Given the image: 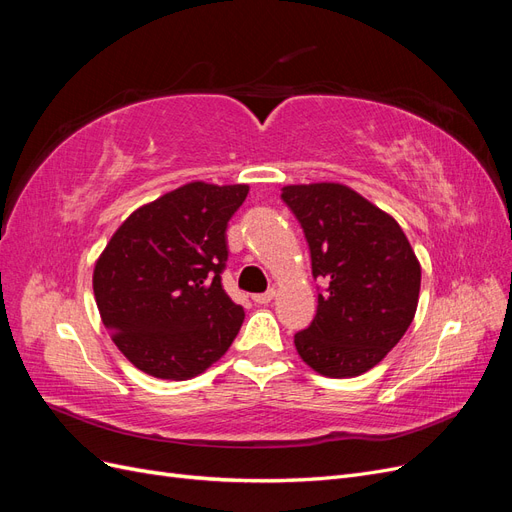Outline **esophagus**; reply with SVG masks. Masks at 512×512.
Masks as SVG:
<instances>
[{
	"instance_id": "1",
	"label": "esophagus",
	"mask_w": 512,
	"mask_h": 512,
	"mask_svg": "<svg viewBox=\"0 0 512 512\" xmlns=\"http://www.w3.org/2000/svg\"><path fill=\"white\" fill-rule=\"evenodd\" d=\"M273 297H275V290H273V288H269L267 292L254 294L252 301H254V303H258V305H267V303H271V299H273Z\"/></svg>"
}]
</instances>
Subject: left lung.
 <instances>
[{"instance_id": "obj_1", "label": "left lung", "mask_w": 512, "mask_h": 512, "mask_svg": "<svg viewBox=\"0 0 512 512\" xmlns=\"http://www.w3.org/2000/svg\"><path fill=\"white\" fill-rule=\"evenodd\" d=\"M282 200L305 232L322 282L316 316L294 346L322 376H361L408 331L421 265L391 215L342 183L286 185Z\"/></svg>"}]
</instances>
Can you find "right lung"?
Instances as JSON below:
<instances>
[{"label":"right lung","instance_id":"right-lung-1","mask_svg":"<svg viewBox=\"0 0 512 512\" xmlns=\"http://www.w3.org/2000/svg\"><path fill=\"white\" fill-rule=\"evenodd\" d=\"M247 185L194 181L136 209L104 247L94 294L115 346L145 374L190 380L230 348L245 312L222 288L226 228Z\"/></svg>","mask_w":512,"mask_h":512}]
</instances>
